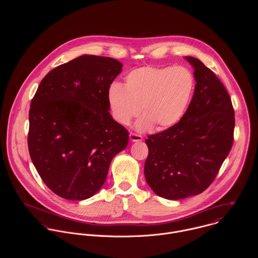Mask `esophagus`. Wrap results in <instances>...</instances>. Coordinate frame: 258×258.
Wrapping results in <instances>:
<instances>
[{"label":"esophagus","instance_id":"obj_1","mask_svg":"<svg viewBox=\"0 0 258 258\" xmlns=\"http://www.w3.org/2000/svg\"><path fill=\"white\" fill-rule=\"evenodd\" d=\"M130 140H131L132 142H141V141L143 140V138H142V136H140V135L131 133V134H130Z\"/></svg>","mask_w":258,"mask_h":258}]
</instances>
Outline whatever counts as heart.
Returning <instances> with one entry per match:
<instances>
[{"instance_id":"obj_1","label":"heart","mask_w":258,"mask_h":258,"mask_svg":"<svg viewBox=\"0 0 258 258\" xmlns=\"http://www.w3.org/2000/svg\"><path fill=\"white\" fill-rule=\"evenodd\" d=\"M195 78L183 66H145L132 70L125 84L109 87L107 98L113 118L126 125L144 114L137 123L140 131L155 125L170 127L185 114L195 91Z\"/></svg>"}]
</instances>
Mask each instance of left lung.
Masks as SVG:
<instances>
[{
  "mask_svg": "<svg viewBox=\"0 0 258 258\" xmlns=\"http://www.w3.org/2000/svg\"><path fill=\"white\" fill-rule=\"evenodd\" d=\"M196 81L192 101L180 120L148 136L145 177L160 197L198 195L214 180L234 142L235 112L223 83L199 59L187 56Z\"/></svg>",
  "mask_w": 258,
  "mask_h": 258,
  "instance_id": "obj_1",
  "label": "left lung"
}]
</instances>
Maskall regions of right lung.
I'll use <instances>...</instances> for the list:
<instances>
[{"instance_id":"add662e5","label":"right lung","mask_w":258,"mask_h":258,"mask_svg":"<svg viewBox=\"0 0 258 258\" xmlns=\"http://www.w3.org/2000/svg\"><path fill=\"white\" fill-rule=\"evenodd\" d=\"M122 70L110 57L83 55L42 80L29 109L28 151L47 187L68 200H85L103 186L128 132L109 113L107 93Z\"/></svg>"}]
</instances>
